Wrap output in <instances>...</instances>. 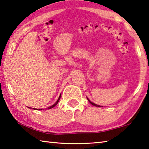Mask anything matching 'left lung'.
<instances>
[{"instance_id": "1", "label": "left lung", "mask_w": 149, "mask_h": 149, "mask_svg": "<svg viewBox=\"0 0 149 149\" xmlns=\"http://www.w3.org/2000/svg\"><path fill=\"white\" fill-rule=\"evenodd\" d=\"M87 99H88V101H89V102L92 104V105H93V106H95V107H101V106H100V105H96V104H95L94 103H92V101H90V100H89V99H88V97H87Z\"/></svg>"}]
</instances>
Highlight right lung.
Returning <instances> with one entry per match:
<instances>
[{
    "label": "right lung",
    "instance_id": "right-lung-1",
    "mask_svg": "<svg viewBox=\"0 0 149 149\" xmlns=\"http://www.w3.org/2000/svg\"><path fill=\"white\" fill-rule=\"evenodd\" d=\"M60 98H61V94H60V95H59V98H58V100H57V101L56 103H55L53 105H52V106H50V107H48L47 108V109H52V108H53V107H54L55 106H56L57 103H58V102H59V100H60ZM30 108V107H29ZM33 109H35V110H42V109H35V108H33Z\"/></svg>",
    "mask_w": 149,
    "mask_h": 149
}]
</instances>
